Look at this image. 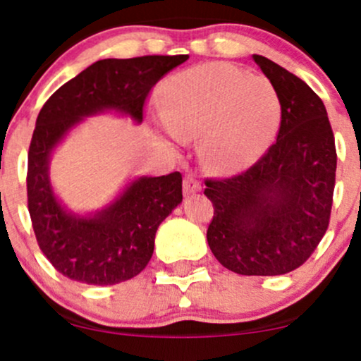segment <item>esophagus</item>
<instances>
[{
	"label": "esophagus",
	"instance_id": "1",
	"mask_svg": "<svg viewBox=\"0 0 361 361\" xmlns=\"http://www.w3.org/2000/svg\"><path fill=\"white\" fill-rule=\"evenodd\" d=\"M202 190V186H200V183H198V180L197 178H195V175H185V178H183V193L186 195V197H188V195H193V193H197V192H200Z\"/></svg>",
	"mask_w": 361,
	"mask_h": 361
}]
</instances>
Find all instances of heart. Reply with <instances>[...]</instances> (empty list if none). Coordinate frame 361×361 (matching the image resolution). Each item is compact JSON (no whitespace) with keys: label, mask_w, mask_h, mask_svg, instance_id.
<instances>
[{"label":"heart","mask_w":361,"mask_h":361,"mask_svg":"<svg viewBox=\"0 0 361 361\" xmlns=\"http://www.w3.org/2000/svg\"><path fill=\"white\" fill-rule=\"evenodd\" d=\"M161 118L175 137L202 135L207 166L229 173L250 166L270 147L280 127L281 103L267 78L210 62L168 81Z\"/></svg>","instance_id":"obj_1"}]
</instances>
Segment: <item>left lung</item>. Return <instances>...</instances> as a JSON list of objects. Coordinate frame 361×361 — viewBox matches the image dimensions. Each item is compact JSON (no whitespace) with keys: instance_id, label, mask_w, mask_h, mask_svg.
Instances as JSON below:
<instances>
[{"instance_id":"1","label":"left lung","mask_w":361,"mask_h":361,"mask_svg":"<svg viewBox=\"0 0 361 361\" xmlns=\"http://www.w3.org/2000/svg\"><path fill=\"white\" fill-rule=\"evenodd\" d=\"M252 59L280 97L279 135L241 175L205 180L214 204L207 241L227 270L285 275L307 261L329 226L336 147L321 98L276 62Z\"/></svg>"}]
</instances>
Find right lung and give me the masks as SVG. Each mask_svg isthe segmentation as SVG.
<instances>
[{
	"mask_svg": "<svg viewBox=\"0 0 361 361\" xmlns=\"http://www.w3.org/2000/svg\"><path fill=\"white\" fill-rule=\"evenodd\" d=\"M186 59L142 56L97 61L62 85L40 110L28 149V212L45 258L68 279L115 285L139 275L154 251L157 227L183 200L181 175L135 178L105 209L80 215L69 212L54 195L49 178L52 151L90 115L114 110L142 122L149 91Z\"/></svg>",
	"mask_w": 361,
	"mask_h": 361,
	"instance_id": "obj_1",
	"label": "right lung"
}]
</instances>
